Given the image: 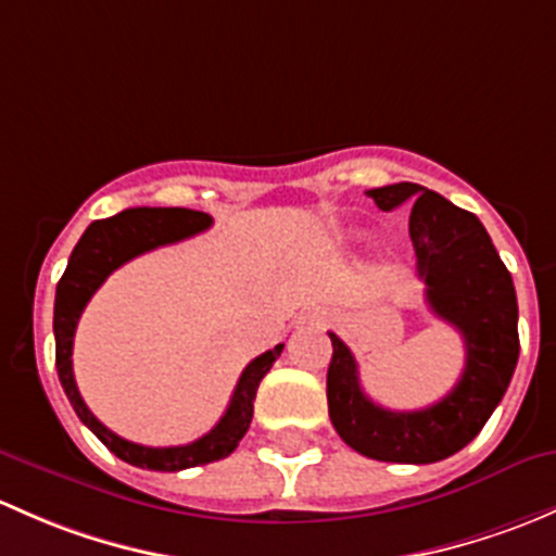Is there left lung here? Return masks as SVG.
I'll list each match as a JSON object with an SVG mask.
<instances>
[{
    "label": "left lung",
    "mask_w": 556,
    "mask_h": 556,
    "mask_svg": "<svg viewBox=\"0 0 556 556\" xmlns=\"http://www.w3.org/2000/svg\"><path fill=\"white\" fill-rule=\"evenodd\" d=\"M380 211L412 203L409 238L426 302L466 345L460 380L442 402L393 412L364 393L351 348L331 334L326 375L331 426L371 460L437 463L466 447L501 404L519 358L517 291L482 222L412 181L366 192Z\"/></svg>",
    "instance_id": "left-lung-1"
}]
</instances>
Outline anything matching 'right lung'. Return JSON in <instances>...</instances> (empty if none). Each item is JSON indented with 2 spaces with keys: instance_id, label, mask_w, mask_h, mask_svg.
<instances>
[{
  "instance_id": "add662e5",
  "label": "right lung",
  "mask_w": 556,
  "mask_h": 556,
  "mask_svg": "<svg viewBox=\"0 0 556 556\" xmlns=\"http://www.w3.org/2000/svg\"><path fill=\"white\" fill-rule=\"evenodd\" d=\"M211 216L203 211L192 208H125L117 216L99 219L83 232L79 243L74 245L68 256L66 273L59 280L55 289V311H53V334H55V369L59 380L64 386L68 402L79 420L106 444L119 460L130 466L150 468V471H185V468L205 466V463L222 460L238 447L240 439L245 437L254 417V399L262 377L270 371V366L283 351V345H276L273 351L262 353L240 375L236 393H232L230 406L222 415V420L211 428L205 437L194 439L181 447H144L134 444L128 439L112 433L88 404L83 402L74 382L72 371V348H74V329L83 316L85 305L96 294L104 280L112 276L117 267L130 262L134 256L147 254L157 245L176 243L208 230Z\"/></svg>"
}]
</instances>
